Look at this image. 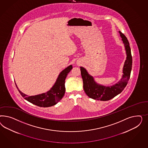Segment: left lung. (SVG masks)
<instances>
[{
	"label": "left lung",
	"instance_id": "obj_1",
	"mask_svg": "<svg viewBox=\"0 0 148 148\" xmlns=\"http://www.w3.org/2000/svg\"><path fill=\"white\" fill-rule=\"evenodd\" d=\"M119 32L124 45L127 56L123 69V74L121 80L111 86L99 85L94 81L93 77L88 73L85 68L80 67L84 89L86 94L90 98L101 101H108L120 94L127 84L132 69V58L129 41L121 32L119 31Z\"/></svg>",
	"mask_w": 148,
	"mask_h": 148
}]
</instances>
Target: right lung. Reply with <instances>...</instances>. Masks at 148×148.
<instances>
[{
  "label": "right lung",
  "mask_w": 148,
  "mask_h": 148,
  "mask_svg": "<svg viewBox=\"0 0 148 148\" xmlns=\"http://www.w3.org/2000/svg\"><path fill=\"white\" fill-rule=\"evenodd\" d=\"M72 65H70L63 70L58 75L57 80L51 89L46 93L42 94L28 96L19 90L16 83L15 84L20 94L29 102L40 107H50L56 105L64 96L66 90L64 86L65 80L68 74L72 70Z\"/></svg>",
  "instance_id": "obj_1"
}]
</instances>
